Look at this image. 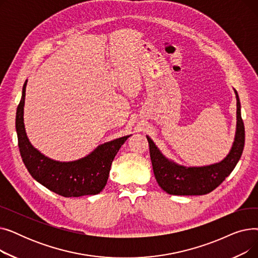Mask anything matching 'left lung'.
<instances>
[{
    "instance_id": "8db88e82",
    "label": "left lung",
    "mask_w": 258,
    "mask_h": 258,
    "mask_svg": "<svg viewBox=\"0 0 258 258\" xmlns=\"http://www.w3.org/2000/svg\"><path fill=\"white\" fill-rule=\"evenodd\" d=\"M236 97V130L231 150L222 160L204 166H185L165 157L150 136V153L155 178L159 186L168 195L201 196L211 192L232 172L239 161L245 145V126L240 114V102Z\"/></svg>"
}]
</instances>
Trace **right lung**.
Here are the masks:
<instances>
[{"mask_svg": "<svg viewBox=\"0 0 258 258\" xmlns=\"http://www.w3.org/2000/svg\"><path fill=\"white\" fill-rule=\"evenodd\" d=\"M27 81L23 87L16 118L19 148L26 168L35 181L64 198L99 194L106 185L115 156L132 135L102 143L86 157L74 161L61 162L45 156L31 144L25 130L24 106Z\"/></svg>", "mask_w": 258, "mask_h": 258, "instance_id": "obj_1", "label": "right lung"}]
</instances>
